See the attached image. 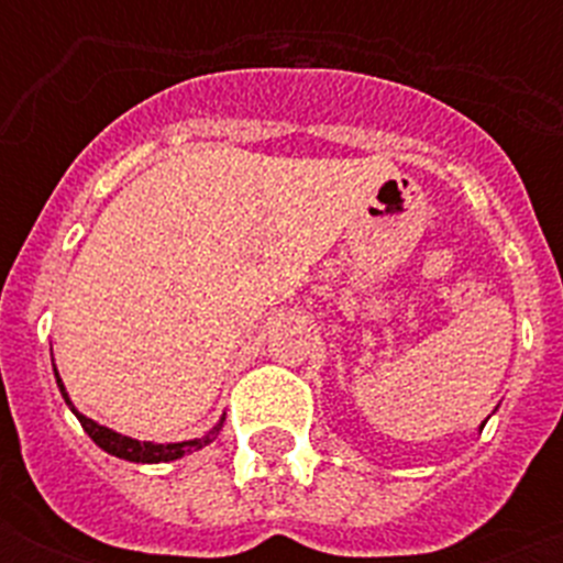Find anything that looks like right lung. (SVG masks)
I'll use <instances>...</instances> for the list:
<instances>
[{"mask_svg": "<svg viewBox=\"0 0 563 563\" xmlns=\"http://www.w3.org/2000/svg\"><path fill=\"white\" fill-rule=\"evenodd\" d=\"M55 379H57V388H60V394H64L66 406L73 409L75 418L81 420L84 432H87V435H90L92 441H96V444L104 450V453L117 455V459H125V462L161 464V462H175V459H184L187 453H195V450H201V446L210 444L212 438L219 435L221 423H224V418H221L219 423H216V427L207 432V435L189 438V441H169V444H157V441H136V438L122 435V432H117V429L101 427V423H96L92 418L81 415V411L73 406V400H69V394H66V385H64V379H60V374H57V368H55Z\"/></svg>", "mask_w": 563, "mask_h": 563, "instance_id": "right-lung-1", "label": "right lung"}]
</instances>
